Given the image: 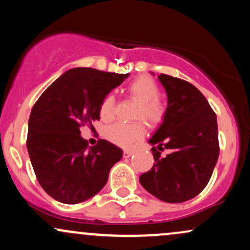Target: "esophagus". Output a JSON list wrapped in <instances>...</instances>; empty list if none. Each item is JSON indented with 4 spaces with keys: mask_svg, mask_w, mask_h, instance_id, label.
<instances>
[{
    "mask_svg": "<svg viewBox=\"0 0 250 250\" xmlns=\"http://www.w3.org/2000/svg\"><path fill=\"white\" fill-rule=\"evenodd\" d=\"M131 155H133V151L131 150H128V149L123 150V157H125V159H128V157H130Z\"/></svg>",
    "mask_w": 250,
    "mask_h": 250,
    "instance_id": "1",
    "label": "esophagus"
}]
</instances>
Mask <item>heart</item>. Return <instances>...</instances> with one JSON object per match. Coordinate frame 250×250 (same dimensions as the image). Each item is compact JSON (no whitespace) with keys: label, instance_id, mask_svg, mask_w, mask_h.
I'll return each mask as SVG.
<instances>
[{"label":"heart","instance_id":"1","mask_svg":"<svg viewBox=\"0 0 250 250\" xmlns=\"http://www.w3.org/2000/svg\"><path fill=\"white\" fill-rule=\"evenodd\" d=\"M129 95L137 101L135 109V119L145 120L148 125H160L166 115V107L159 99L160 87L153 79L148 76H139L128 85ZM115 96L109 94L102 100L100 105V115L103 120L113 119L115 113ZM145 135V125L142 122L122 123L117 122L105 128L104 136L110 142L121 147H130Z\"/></svg>","mask_w":250,"mask_h":250}]
</instances>
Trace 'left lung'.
Segmentation results:
<instances>
[{
    "label": "left lung",
    "instance_id": "obj_1",
    "mask_svg": "<svg viewBox=\"0 0 250 250\" xmlns=\"http://www.w3.org/2000/svg\"><path fill=\"white\" fill-rule=\"evenodd\" d=\"M168 96L165 119L149 140L154 166L140 176L142 187L169 203L199 195L210 180L219 159L217 120L203 94L185 80L161 74ZM169 154L162 158L161 151Z\"/></svg>",
    "mask_w": 250,
    "mask_h": 250
}]
</instances>
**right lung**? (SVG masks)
I'll return each instance as SVG.
<instances>
[{
  "mask_svg": "<svg viewBox=\"0 0 250 250\" xmlns=\"http://www.w3.org/2000/svg\"><path fill=\"white\" fill-rule=\"evenodd\" d=\"M128 76L74 68L51 83L31 109L27 137L31 165L41 187L59 202L75 205L93 197L122 159V149L105 140L88 147L80 127L100 120L102 100Z\"/></svg>",
  "mask_w": 250,
  "mask_h": 250,
  "instance_id": "1",
  "label": "right lung"
}]
</instances>
